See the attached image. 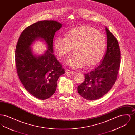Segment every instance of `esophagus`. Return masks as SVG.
Returning <instances> with one entry per match:
<instances>
[{"instance_id":"esophagus-1","label":"esophagus","mask_w":135,"mask_h":135,"mask_svg":"<svg viewBox=\"0 0 135 135\" xmlns=\"http://www.w3.org/2000/svg\"><path fill=\"white\" fill-rule=\"evenodd\" d=\"M65 73L66 74H73L74 73V71H72L69 70H65Z\"/></svg>"}]
</instances>
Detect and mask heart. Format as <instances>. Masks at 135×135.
<instances>
[{
  "label": "heart",
  "instance_id": "b5f03b06",
  "mask_svg": "<svg viewBox=\"0 0 135 135\" xmlns=\"http://www.w3.org/2000/svg\"><path fill=\"white\" fill-rule=\"evenodd\" d=\"M106 39L95 28L78 27L68 31L65 37L57 36L54 40L55 50L61 57H66L76 49V54L66 61L73 69H79L88 64L92 66L100 62L106 48Z\"/></svg>",
  "mask_w": 135,
  "mask_h": 135
}]
</instances>
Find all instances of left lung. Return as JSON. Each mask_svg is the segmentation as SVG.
<instances>
[{
	"label": "left lung",
	"mask_w": 135,
	"mask_h": 135,
	"mask_svg": "<svg viewBox=\"0 0 135 135\" xmlns=\"http://www.w3.org/2000/svg\"><path fill=\"white\" fill-rule=\"evenodd\" d=\"M107 50L101 63L93 70L84 74L85 80L77 87L78 94L86 100L100 99L115 83L120 65V51L117 40L105 27Z\"/></svg>",
	"instance_id": "left-lung-1"
}]
</instances>
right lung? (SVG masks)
I'll return each instance as SVG.
<instances>
[{"mask_svg":"<svg viewBox=\"0 0 135 135\" xmlns=\"http://www.w3.org/2000/svg\"><path fill=\"white\" fill-rule=\"evenodd\" d=\"M62 24L56 21H38L22 32L15 51V62L20 80L25 89L40 100L55 93L58 78L64 69L53 54V39ZM45 41L48 50L41 55L33 54L31 45L36 40Z\"/></svg>","mask_w":135,"mask_h":135,"instance_id":"obj_1","label":"right lung"}]
</instances>
